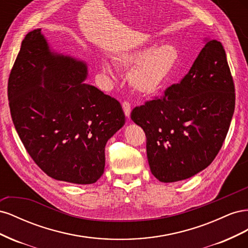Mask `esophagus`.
<instances>
[{"label":"esophagus","instance_id":"esophagus-1","mask_svg":"<svg viewBox=\"0 0 248 248\" xmlns=\"http://www.w3.org/2000/svg\"><path fill=\"white\" fill-rule=\"evenodd\" d=\"M122 107H123L125 115L129 118L130 111H131V106H130V103H129L128 101H127V100H125V101L122 103Z\"/></svg>","mask_w":248,"mask_h":248}]
</instances>
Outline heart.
<instances>
[{
    "label": "heart",
    "instance_id": "b5f03b06",
    "mask_svg": "<svg viewBox=\"0 0 248 248\" xmlns=\"http://www.w3.org/2000/svg\"><path fill=\"white\" fill-rule=\"evenodd\" d=\"M178 60L177 48L164 44L157 47L149 46L121 52L117 56L116 62L122 67H129L138 61L129 73L131 85L139 91L152 92L170 76ZM101 66L108 76H116L117 66L110 60H102Z\"/></svg>",
    "mask_w": 248,
    "mask_h": 248
}]
</instances>
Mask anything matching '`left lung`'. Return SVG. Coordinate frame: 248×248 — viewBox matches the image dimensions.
Wrapping results in <instances>:
<instances>
[{
	"label": "left lung",
	"mask_w": 248,
	"mask_h": 248,
	"mask_svg": "<svg viewBox=\"0 0 248 248\" xmlns=\"http://www.w3.org/2000/svg\"><path fill=\"white\" fill-rule=\"evenodd\" d=\"M235 97L226 50L209 40L178 84L133 108L131 120L145 131L156 179L181 181L211 164L228 134Z\"/></svg>",
	"instance_id": "obj_1"
}]
</instances>
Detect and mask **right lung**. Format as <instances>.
<instances>
[{"label":"right lung","instance_id":"1","mask_svg":"<svg viewBox=\"0 0 248 248\" xmlns=\"http://www.w3.org/2000/svg\"><path fill=\"white\" fill-rule=\"evenodd\" d=\"M40 31L27 34L10 72L13 124L47 176L95 183L104 171L107 141L125 123L124 111L114 97L86 84L85 63L51 52Z\"/></svg>","mask_w":248,"mask_h":248}]
</instances>
